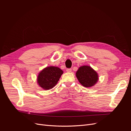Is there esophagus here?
<instances>
[{
	"mask_svg": "<svg viewBox=\"0 0 131 131\" xmlns=\"http://www.w3.org/2000/svg\"><path fill=\"white\" fill-rule=\"evenodd\" d=\"M66 70H67V72H69V73H70V72H72V69H71V68H67Z\"/></svg>",
	"mask_w": 131,
	"mask_h": 131,
	"instance_id": "obj_1",
	"label": "esophagus"
}]
</instances>
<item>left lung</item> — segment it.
Wrapping results in <instances>:
<instances>
[{
  "label": "left lung",
  "mask_w": 131,
  "mask_h": 131,
  "mask_svg": "<svg viewBox=\"0 0 131 131\" xmlns=\"http://www.w3.org/2000/svg\"><path fill=\"white\" fill-rule=\"evenodd\" d=\"M76 76L80 84L86 88L94 86L98 80L96 71L87 66L80 67L76 73Z\"/></svg>",
  "instance_id": "8db88e82"
}]
</instances>
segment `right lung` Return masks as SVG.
<instances>
[{
    "instance_id": "obj_1",
    "label": "right lung",
    "mask_w": 131,
    "mask_h": 131,
    "mask_svg": "<svg viewBox=\"0 0 131 131\" xmlns=\"http://www.w3.org/2000/svg\"><path fill=\"white\" fill-rule=\"evenodd\" d=\"M63 73V71L56 67H48L43 69L39 74L38 83L44 90H50L57 84L59 78Z\"/></svg>"
}]
</instances>
